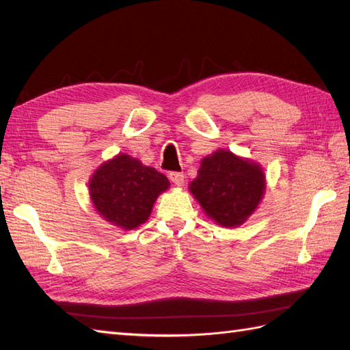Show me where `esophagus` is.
<instances>
[{"mask_svg": "<svg viewBox=\"0 0 350 350\" xmlns=\"http://www.w3.org/2000/svg\"><path fill=\"white\" fill-rule=\"evenodd\" d=\"M170 180L173 182L174 185H177V187H182L183 185V180H185V176L183 173H179V171H171V173L168 174Z\"/></svg>", "mask_w": 350, "mask_h": 350, "instance_id": "1", "label": "esophagus"}]
</instances>
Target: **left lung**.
<instances>
[{
	"label": "left lung",
	"instance_id": "obj_1",
	"mask_svg": "<svg viewBox=\"0 0 350 350\" xmlns=\"http://www.w3.org/2000/svg\"><path fill=\"white\" fill-rule=\"evenodd\" d=\"M189 189L207 217L224 227H236L262 200L265 174L257 163L228 150H217L203 159Z\"/></svg>",
	"mask_w": 350,
	"mask_h": 350
}]
</instances>
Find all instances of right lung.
I'll list each match as a JSON object with an SVG mask.
<instances>
[{
    "label": "right lung",
    "instance_id": "right-lung-1",
    "mask_svg": "<svg viewBox=\"0 0 350 350\" xmlns=\"http://www.w3.org/2000/svg\"><path fill=\"white\" fill-rule=\"evenodd\" d=\"M168 179L129 154H118L93 174L92 202L108 222L132 230L150 217L153 203L168 188Z\"/></svg>",
    "mask_w": 350,
    "mask_h": 350
}]
</instances>
